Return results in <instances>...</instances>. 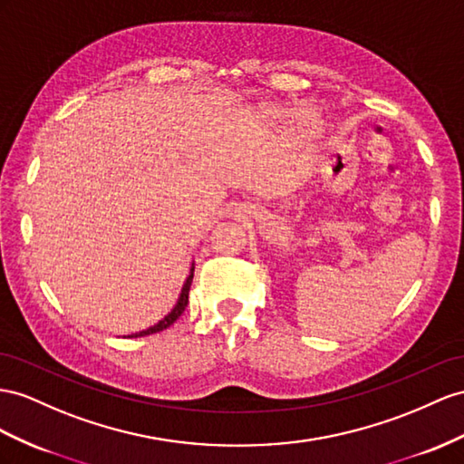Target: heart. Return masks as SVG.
Wrapping results in <instances>:
<instances>
[{
  "label": "heart",
  "mask_w": 464,
  "mask_h": 464,
  "mask_svg": "<svg viewBox=\"0 0 464 464\" xmlns=\"http://www.w3.org/2000/svg\"><path fill=\"white\" fill-rule=\"evenodd\" d=\"M278 113H280V111H278ZM310 123H315V121H310Z\"/></svg>",
  "instance_id": "b5f03b06"
}]
</instances>
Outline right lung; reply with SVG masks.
Masks as SVG:
<instances>
[{"label": "right lung", "instance_id": "1", "mask_svg": "<svg viewBox=\"0 0 464 464\" xmlns=\"http://www.w3.org/2000/svg\"><path fill=\"white\" fill-rule=\"evenodd\" d=\"M192 278H194V265H192V268H189V275H188V278H186V282H184V286H182V292H180V298H178V302H176V305L172 307V312L169 314V315H164L160 322L157 324V325H152V327H149V329H145V331H139V334H133L130 337H145V335H152V334H159V331H164L166 327H170L178 317H180L182 314H184V310H186V305H188V294H189V286H192Z\"/></svg>", "mask_w": 464, "mask_h": 464}]
</instances>
